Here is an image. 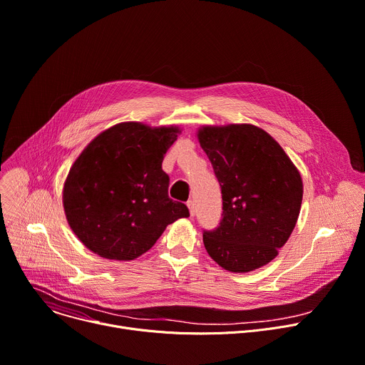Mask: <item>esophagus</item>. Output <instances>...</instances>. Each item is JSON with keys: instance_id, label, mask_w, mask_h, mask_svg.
Masks as SVG:
<instances>
[{"instance_id": "esophagus-1", "label": "esophagus", "mask_w": 365, "mask_h": 365, "mask_svg": "<svg viewBox=\"0 0 365 365\" xmlns=\"http://www.w3.org/2000/svg\"><path fill=\"white\" fill-rule=\"evenodd\" d=\"M187 208H189V212H190V215L193 217L195 215V202L190 200V201H187Z\"/></svg>"}]
</instances>
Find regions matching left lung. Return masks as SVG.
Returning a JSON list of instances; mask_svg holds the SVG:
<instances>
[{
  "instance_id": "obj_1",
  "label": "left lung",
  "mask_w": 365,
  "mask_h": 365,
  "mask_svg": "<svg viewBox=\"0 0 365 365\" xmlns=\"http://www.w3.org/2000/svg\"><path fill=\"white\" fill-rule=\"evenodd\" d=\"M222 195V214L204 230L208 255L227 271L269 263L295 227L303 182L281 145L253 125L205 126L197 134Z\"/></svg>"
}]
</instances>
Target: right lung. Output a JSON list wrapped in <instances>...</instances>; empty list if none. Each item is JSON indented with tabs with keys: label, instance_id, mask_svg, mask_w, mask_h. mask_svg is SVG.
Returning <instances> with one entry per match:
<instances>
[{
	"label": "right lung",
	"instance_id": "right-lung-1",
	"mask_svg": "<svg viewBox=\"0 0 365 365\" xmlns=\"http://www.w3.org/2000/svg\"><path fill=\"white\" fill-rule=\"evenodd\" d=\"M178 128L118 123L96 137L76 160L63 186V210L76 236L106 259L132 260L150 250L185 204L169 197L161 169Z\"/></svg>",
	"mask_w": 365,
	"mask_h": 365
}]
</instances>
